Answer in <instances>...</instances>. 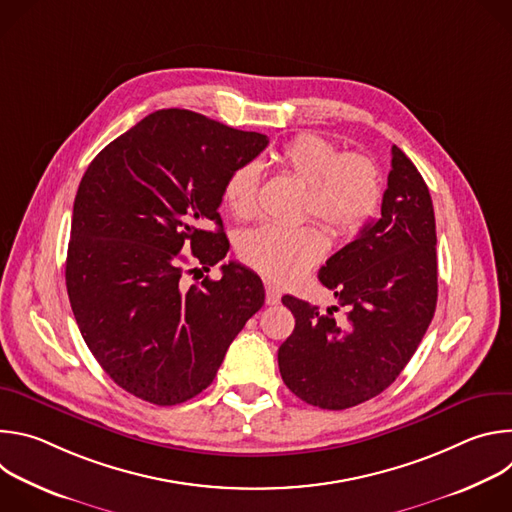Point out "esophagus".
Wrapping results in <instances>:
<instances>
[{"instance_id":"34e87169","label":"esophagus","mask_w":512,"mask_h":512,"mask_svg":"<svg viewBox=\"0 0 512 512\" xmlns=\"http://www.w3.org/2000/svg\"><path fill=\"white\" fill-rule=\"evenodd\" d=\"M265 300H267V304H271V306L279 304V300H281V287L275 285V283H271V281H267V283H265Z\"/></svg>"}]
</instances>
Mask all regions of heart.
<instances>
[{
	"instance_id": "b5f03b06",
	"label": "heart",
	"mask_w": 512,
	"mask_h": 512,
	"mask_svg": "<svg viewBox=\"0 0 512 512\" xmlns=\"http://www.w3.org/2000/svg\"><path fill=\"white\" fill-rule=\"evenodd\" d=\"M275 160L308 184L304 212L338 235L356 233L375 214L381 200V178L375 162L364 154H340L336 145L316 133L291 137ZM259 170L255 164L235 168L225 186V206L239 218L255 208ZM326 253V237L316 223L296 227L263 225L243 243L245 259L273 279H294Z\"/></svg>"
}]
</instances>
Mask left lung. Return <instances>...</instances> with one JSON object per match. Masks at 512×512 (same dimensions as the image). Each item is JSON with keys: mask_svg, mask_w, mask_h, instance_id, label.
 I'll return each mask as SVG.
<instances>
[{"mask_svg": "<svg viewBox=\"0 0 512 512\" xmlns=\"http://www.w3.org/2000/svg\"><path fill=\"white\" fill-rule=\"evenodd\" d=\"M381 216L322 265L346 320L294 296L296 328L279 346L287 389L320 409H348L383 393L415 354L437 302L435 216L421 174L393 145Z\"/></svg>", "mask_w": 512, "mask_h": 512, "instance_id": "8db88e82", "label": "left lung"}]
</instances>
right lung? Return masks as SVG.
I'll list each match as a JSON object with an SVG mask.
<instances>
[{"label":"right lung","mask_w":512,"mask_h":512,"mask_svg":"<svg viewBox=\"0 0 512 512\" xmlns=\"http://www.w3.org/2000/svg\"><path fill=\"white\" fill-rule=\"evenodd\" d=\"M267 143L263 133L162 109L87 168L72 208L66 289L89 350L127 393L162 407L196 397L261 310L263 281L241 263L200 285H186L184 273L227 257L223 186ZM210 222L216 232L205 229ZM190 258L197 265L186 270Z\"/></svg>","instance_id":"add662e5"}]
</instances>
